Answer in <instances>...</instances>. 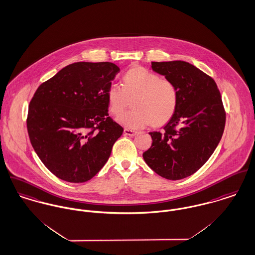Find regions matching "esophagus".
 Returning a JSON list of instances; mask_svg holds the SVG:
<instances>
[{
	"instance_id": "obj_1",
	"label": "esophagus",
	"mask_w": 255,
	"mask_h": 255,
	"mask_svg": "<svg viewBox=\"0 0 255 255\" xmlns=\"http://www.w3.org/2000/svg\"><path fill=\"white\" fill-rule=\"evenodd\" d=\"M124 133L126 135H129V136H134L136 134V131L135 130H132V129H128V128H125L124 129Z\"/></svg>"
}]
</instances>
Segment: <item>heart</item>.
<instances>
[{"instance_id":"1","label":"heart","mask_w":255,"mask_h":255,"mask_svg":"<svg viewBox=\"0 0 255 255\" xmlns=\"http://www.w3.org/2000/svg\"><path fill=\"white\" fill-rule=\"evenodd\" d=\"M106 96L110 112L120 115L134 97L132 107L118 118L129 128H141L152 123L155 127L166 124L176 112L178 90L173 82L142 66L128 70L124 76V86L112 83Z\"/></svg>"}]
</instances>
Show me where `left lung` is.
<instances>
[{
  "label": "left lung",
  "instance_id": "obj_1",
  "mask_svg": "<svg viewBox=\"0 0 255 255\" xmlns=\"http://www.w3.org/2000/svg\"><path fill=\"white\" fill-rule=\"evenodd\" d=\"M151 65L174 83L179 98L175 114L162 132L149 133L153 142L143 159L163 178L179 180L210 158L222 137L226 113L216 83L203 71L181 60Z\"/></svg>",
  "mask_w": 255,
  "mask_h": 255
}]
</instances>
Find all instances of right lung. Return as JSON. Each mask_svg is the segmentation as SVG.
I'll return each instance as SVG.
<instances>
[{
    "label": "right lung",
    "instance_id": "right-lung-1",
    "mask_svg": "<svg viewBox=\"0 0 255 255\" xmlns=\"http://www.w3.org/2000/svg\"><path fill=\"white\" fill-rule=\"evenodd\" d=\"M119 72L111 62H76L34 93L27 116L29 138L56 177L83 183L108 161L124 131L109 117L106 96Z\"/></svg>",
    "mask_w": 255,
    "mask_h": 255
}]
</instances>
